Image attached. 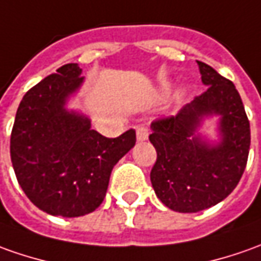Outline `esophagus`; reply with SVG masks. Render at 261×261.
I'll return each mask as SVG.
<instances>
[{
	"mask_svg": "<svg viewBox=\"0 0 261 261\" xmlns=\"http://www.w3.org/2000/svg\"><path fill=\"white\" fill-rule=\"evenodd\" d=\"M136 136H137V141H145L148 138V130L144 128V127H138L137 131H136Z\"/></svg>",
	"mask_w": 261,
	"mask_h": 261,
	"instance_id": "34e87169",
	"label": "esophagus"
}]
</instances>
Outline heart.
I'll use <instances>...</instances> for the list:
<instances>
[{"mask_svg":"<svg viewBox=\"0 0 261 261\" xmlns=\"http://www.w3.org/2000/svg\"><path fill=\"white\" fill-rule=\"evenodd\" d=\"M171 88H173V81H163V83H161V91H163V93H168ZM189 90H190V88H189V86L178 87V88H177V91H175V94H174L175 100L181 101L182 98H184V97L189 94Z\"/></svg>","mask_w":261,"mask_h":261,"instance_id":"obj_1","label":"heart"}]
</instances>
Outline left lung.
Segmentation results:
<instances>
[{
  "label": "left lung",
  "mask_w": 261,
  "mask_h": 261,
  "mask_svg": "<svg viewBox=\"0 0 261 261\" xmlns=\"http://www.w3.org/2000/svg\"><path fill=\"white\" fill-rule=\"evenodd\" d=\"M205 93L175 117L151 124L157 151L151 184L173 212L197 213L219 204L234 190L247 164L250 124L234 84L210 65L197 61ZM216 120L215 134L203 135Z\"/></svg>",
  "instance_id": "1"
}]
</instances>
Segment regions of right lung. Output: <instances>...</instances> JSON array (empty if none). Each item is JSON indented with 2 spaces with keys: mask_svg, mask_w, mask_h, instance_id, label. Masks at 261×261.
Returning a JSON list of instances; mask_svg holds the SVG:
<instances>
[{
  "mask_svg": "<svg viewBox=\"0 0 261 261\" xmlns=\"http://www.w3.org/2000/svg\"><path fill=\"white\" fill-rule=\"evenodd\" d=\"M79 64H65L22 97L11 133V161L22 191L51 216L94 212L111 170L136 144V131L102 137L90 117L70 107L84 84Z\"/></svg>",
  "mask_w": 261,
  "mask_h": 261,
  "instance_id": "add662e5",
  "label": "right lung"
}]
</instances>
